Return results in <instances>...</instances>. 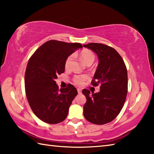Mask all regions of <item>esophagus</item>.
Instances as JSON below:
<instances>
[{
  "mask_svg": "<svg viewBox=\"0 0 154 154\" xmlns=\"http://www.w3.org/2000/svg\"><path fill=\"white\" fill-rule=\"evenodd\" d=\"M77 92L79 94H81V92H82V90H81V89H77Z\"/></svg>",
  "mask_w": 154,
  "mask_h": 154,
  "instance_id": "obj_1",
  "label": "esophagus"
}]
</instances>
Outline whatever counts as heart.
Segmentation results:
<instances>
[{"instance_id": "1", "label": "heart", "mask_w": 154, "mask_h": 154, "mask_svg": "<svg viewBox=\"0 0 154 154\" xmlns=\"http://www.w3.org/2000/svg\"><path fill=\"white\" fill-rule=\"evenodd\" d=\"M79 55L81 58V60L87 65L92 64L94 61V58H95L93 52L90 50H88V49H84V50H81L79 52ZM73 55H69V56L67 57L66 60L65 61V69H68L70 67V65H71L72 60H73ZM87 79H88V76L86 75H76L73 77V81L76 84L81 85H82L84 81Z\"/></svg>"}]
</instances>
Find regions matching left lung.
<instances>
[{
    "instance_id": "8db88e82",
    "label": "left lung",
    "mask_w": 154,
    "mask_h": 154,
    "mask_svg": "<svg viewBox=\"0 0 154 154\" xmlns=\"http://www.w3.org/2000/svg\"><path fill=\"white\" fill-rule=\"evenodd\" d=\"M96 53L99 65L92 81L94 86L100 85L99 93L91 94L83 89L87 101L83 106L86 120L94 124L110 122L119 115L128 93V73L122 57L114 48L103 44L83 45Z\"/></svg>"
}]
</instances>
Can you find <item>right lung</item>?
Masks as SVG:
<instances>
[{"mask_svg": "<svg viewBox=\"0 0 154 154\" xmlns=\"http://www.w3.org/2000/svg\"><path fill=\"white\" fill-rule=\"evenodd\" d=\"M82 48L79 43L50 40L29 60L25 73L26 94L33 112L44 122L54 124L66 119L77 91L71 84L60 90L55 80L65 71L67 57Z\"/></svg>", "mask_w": 154, "mask_h": 154, "instance_id": "obj_1", "label": "right lung"}]
</instances>
